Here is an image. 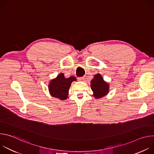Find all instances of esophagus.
Masks as SVG:
<instances>
[{"label":"esophagus","mask_w":154,"mask_h":154,"mask_svg":"<svg viewBox=\"0 0 154 154\" xmlns=\"http://www.w3.org/2000/svg\"><path fill=\"white\" fill-rule=\"evenodd\" d=\"M78 80H80V81H84V80H85V77H79V78H78Z\"/></svg>","instance_id":"esophagus-1"}]
</instances>
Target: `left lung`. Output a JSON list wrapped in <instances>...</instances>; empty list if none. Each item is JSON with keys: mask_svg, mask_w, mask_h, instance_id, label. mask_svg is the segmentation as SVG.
I'll use <instances>...</instances> for the list:
<instances>
[{"mask_svg": "<svg viewBox=\"0 0 154 154\" xmlns=\"http://www.w3.org/2000/svg\"><path fill=\"white\" fill-rule=\"evenodd\" d=\"M90 86L93 92V96L95 99L102 98L106 96L109 93V84L103 80V78L100 74L94 75V78L91 81Z\"/></svg>", "mask_w": 154, "mask_h": 154, "instance_id": "1", "label": "left lung"}]
</instances>
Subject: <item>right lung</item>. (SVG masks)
<instances>
[{
  "label": "right lung",
  "mask_w": 154,
  "mask_h": 154,
  "mask_svg": "<svg viewBox=\"0 0 154 154\" xmlns=\"http://www.w3.org/2000/svg\"><path fill=\"white\" fill-rule=\"evenodd\" d=\"M74 81H77L74 76L65 78L64 74L60 73L56 78L52 79L48 85L51 96L61 100L67 99L70 86Z\"/></svg>",
  "instance_id": "add662e5"
}]
</instances>
